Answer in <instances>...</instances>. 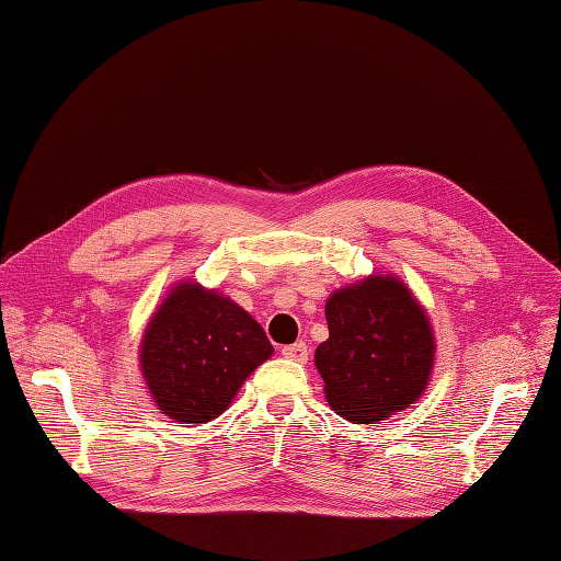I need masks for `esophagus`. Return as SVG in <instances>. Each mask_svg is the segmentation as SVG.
<instances>
[{
	"mask_svg": "<svg viewBox=\"0 0 561 561\" xmlns=\"http://www.w3.org/2000/svg\"><path fill=\"white\" fill-rule=\"evenodd\" d=\"M280 353L285 355L287 360H295V363H307L309 360V346L304 342L297 344H287L280 348Z\"/></svg>",
	"mask_w": 561,
	"mask_h": 561,
	"instance_id": "1",
	"label": "esophagus"
}]
</instances>
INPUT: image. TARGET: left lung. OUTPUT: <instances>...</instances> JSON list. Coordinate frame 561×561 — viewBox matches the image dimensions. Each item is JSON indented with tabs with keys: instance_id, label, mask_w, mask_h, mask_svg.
<instances>
[{
	"instance_id": "1",
	"label": "left lung",
	"mask_w": 561,
	"mask_h": 561,
	"mask_svg": "<svg viewBox=\"0 0 561 561\" xmlns=\"http://www.w3.org/2000/svg\"><path fill=\"white\" fill-rule=\"evenodd\" d=\"M330 336L316 369L332 410L351 423H377L426 393L435 367V332L402 278L371 274L339 287L325 304Z\"/></svg>"
}]
</instances>
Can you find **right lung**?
<instances>
[{
    "label": "right lung",
    "instance_id": "1",
    "mask_svg": "<svg viewBox=\"0 0 561 561\" xmlns=\"http://www.w3.org/2000/svg\"><path fill=\"white\" fill-rule=\"evenodd\" d=\"M271 355L274 346L243 307L186 278L149 316L138 360L161 414L178 423H208L227 412Z\"/></svg>",
    "mask_w": 561,
    "mask_h": 561
}]
</instances>
